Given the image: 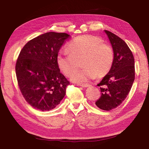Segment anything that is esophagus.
<instances>
[{"label": "esophagus", "mask_w": 149, "mask_h": 149, "mask_svg": "<svg viewBox=\"0 0 149 149\" xmlns=\"http://www.w3.org/2000/svg\"><path fill=\"white\" fill-rule=\"evenodd\" d=\"M77 85L82 87H88V86H90V84L87 83H77Z\"/></svg>", "instance_id": "obj_1"}]
</instances>
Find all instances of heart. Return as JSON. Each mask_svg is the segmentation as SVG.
<instances>
[{
  "instance_id": "obj_1",
  "label": "heart",
  "mask_w": 149,
  "mask_h": 149,
  "mask_svg": "<svg viewBox=\"0 0 149 149\" xmlns=\"http://www.w3.org/2000/svg\"><path fill=\"white\" fill-rule=\"evenodd\" d=\"M66 52H61L57 56V66L66 76L71 75L72 81L83 83L96 77H103L111 69L114 53L112 46L103 42L100 37L84 35L75 38L67 46ZM81 71H74L80 66Z\"/></svg>"
}]
</instances>
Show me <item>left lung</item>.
<instances>
[{
  "label": "left lung",
  "mask_w": 149,
  "mask_h": 149,
  "mask_svg": "<svg viewBox=\"0 0 149 149\" xmlns=\"http://www.w3.org/2000/svg\"><path fill=\"white\" fill-rule=\"evenodd\" d=\"M104 31L112 45L114 59L109 72L97 84L101 93L95 104L103 110H110L120 105L130 92L135 79V66L126 42L112 32Z\"/></svg>",
  "instance_id": "1"
}]
</instances>
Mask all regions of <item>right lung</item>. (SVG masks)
I'll use <instances>...</instances> for the list:
<instances>
[{
  "mask_svg": "<svg viewBox=\"0 0 149 149\" xmlns=\"http://www.w3.org/2000/svg\"><path fill=\"white\" fill-rule=\"evenodd\" d=\"M69 37L66 33L47 32L28 41L20 52L15 65L17 83L34 109L48 111L65 97L70 82L60 72L56 59Z\"/></svg>",
  "mask_w": 149,
  "mask_h": 149,
  "instance_id": "add662e5",
  "label": "right lung"
}]
</instances>
